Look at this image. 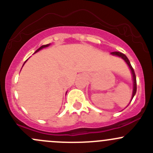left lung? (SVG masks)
<instances>
[{
    "label": "left lung",
    "mask_w": 153,
    "mask_h": 153,
    "mask_svg": "<svg viewBox=\"0 0 153 153\" xmlns=\"http://www.w3.org/2000/svg\"><path fill=\"white\" fill-rule=\"evenodd\" d=\"M110 55H114V56H117V57H119V58H122L123 60L126 62V64H127V66L129 67V69H130V72H131V74H132V81H133V89H132V98H131V100L130 101H129V104H130L131 101H132V98H133V97L135 96V93H136V90H137V84H136V77H135V72H134V69L132 67V66H131V64L130 62H129V59L127 58V57L126 56V55H124V54L121 53V52H111ZM128 104V105H129ZM127 105V106H128Z\"/></svg>",
    "instance_id": "1"
}]
</instances>
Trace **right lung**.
I'll use <instances>...</instances> for the list:
<instances>
[{"label":"right lung","instance_id":"add662e5","mask_svg":"<svg viewBox=\"0 0 153 153\" xmlns=\"http://www.w3.org/2000/svg\"><path fill=\"white\" fill-rule=\"evenodd\" d=\"M49 45H50V44H46V45H43V46H41V47H39V48H38V49H37V50H36V51H35V52H34V54H35V53H36V52H39V51H40V50H41V49H44V48L48 47H49ZM27 60H28V59H27ZM27 61H25V62H24V64H25V63H26V62H27ZM24 64H23V67H24ZM66 94H67V93H66Z\"/></svg>","mask_w":153,"mask_h":153}]
</instances>
